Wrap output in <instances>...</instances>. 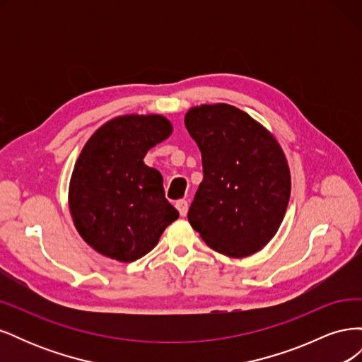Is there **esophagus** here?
<instances>
[{"instance_id": "esophagus-1", "label": "esophagus", "mask_w": 362, "mask_h": 362, "mask_svg": "<svg viewBox=\"0 0 362 362\" xmlns=\"http://www.w3.org/2000/svg\"><path fill=\"white\" fill-rule=\"evenodd\" d=\"M175 206H177V210L180 211V216H187V210H189V204H187V201H184V199H180V201H177V204H175Z\"/></svg>"}]
</instances>
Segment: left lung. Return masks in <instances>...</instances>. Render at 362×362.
<instances>
[{
	"label": "left lung",
	"instance_id": "1",
	"mask_svg": "<svg viewBox=\"0 0 362 362\" xmlns=\"http://www.w3.org/2000/svg\"><path fill=\"white\" fill-rule=\"evenodd\" d=\"M185 128L202 154L204 180L189 222L208 247L229 258L257 254L286 216L291 177L276 137L240 108L192 107Z\"/></svg>",
	"mask_w": 362,
	"mask_h": 362
}]
</instances>
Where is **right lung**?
Returning <instances> with one entry per match:
<instances>
[{"label":"right lung","mask_w":362,"mask_h":362,"mask_svg":"<svg viewBox=\"0 0 362 362\" xmlns=\"http://www.w3.org/2000/svg\"><path fill=\"white\" fill-rule=\"evenodd\" d=\"M172 131L168 117L134 113L107 120L86 141L71 175L68 204L76 231L98 254L133 262L178 218L164 196L161 173L144 161Z\"/></svg>","instance_id":"obj_1"}]
</instances>
